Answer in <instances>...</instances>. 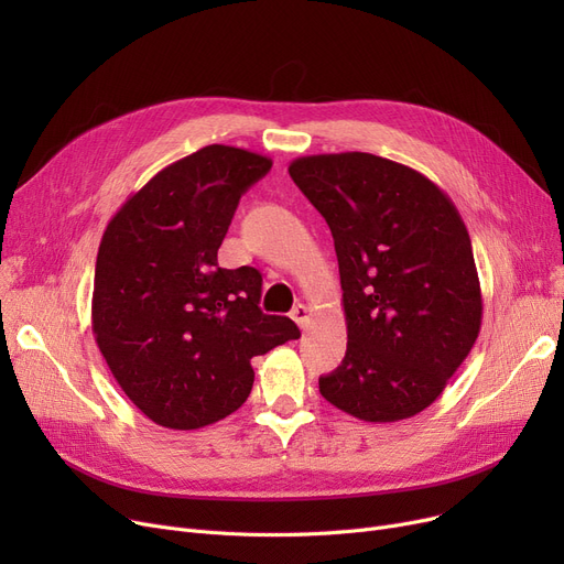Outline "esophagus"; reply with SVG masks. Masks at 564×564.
I'll list each match as a JSON object with an SVG mask.
<instances>
[{
    "mask_svg": "<svg viewBox=\"0 0 564 564\" xmlns=\"http://www.w3.org/2000/svg\"><path fill=\"white\" fill-rule=\"evenodd\" d=\"M290 315H292V319H294V322L300 324L302 329H306L308 324H311V308H308L306 304H297V306L292 308V313H290Z\"/></svg>",
    "mask_w": 564,
    "mask_h": 564,
    "instance_id": "obj_1",
    "label": "esophagus"
}]
</instances>
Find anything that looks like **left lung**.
I'll return each instance as SVG.
<instances>
[{
    "label": "left lung",
    "mask_w": 564,
    "mask_h": 564,
    "mask_svg": "<svg viewBox=\"0 0 564 564\" xmlns=\"http://www.w3.org/2000/svg\"><path fill=\"white\" fill-rule=\"evenodd\" d=\"M290 177L329 224L347 351L322 398L366 423L416 416L476 345L482 292L451 196L427 175L370 153L292 160Z\"/></svg>",
    "instance_id": "8db88e82"
}]
</instances>
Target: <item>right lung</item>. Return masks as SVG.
Returning <instances> with one entry per match:
<instances>
[{
    "label": "right lung",
    "mask_w": 564,
    "mask_h": 564,
    "mask_svg": "<svg viewBox=\"0 0 564 564\" xmlns=\"http://www.w3.org/2000/svg\"><path fill=\"white\" fill-rule=\"evenodd\" d=\"M272 169L213 143L155 173L105 228L91 327L118 387L153 423L198 430L240 409L251 359L300 338L258 306L253 267L224 270L217 251L240 196Z\"/></svg>",
    "instance_id": "1"
}]
</instances>
